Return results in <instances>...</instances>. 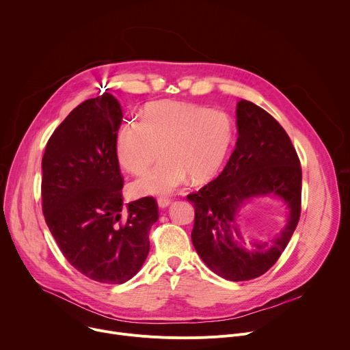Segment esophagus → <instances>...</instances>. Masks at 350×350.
<instances>
[{
	"instance_id": "34e87169",
	"label": "esophagus",
	"mask_w": 350,
	"mask_h": 350,
	"mask_svg": "<svg viewBox=\"0 0 350 350\" xmlns=\"http://www.w3.org/2000/svg\"><path fill=\"white\" fill-rule=\"evenodd\" d=\"M170 205V199H167V198H159L158 199V206L161 208V209H165V208H167Z\"/></svg>"
}]
</instances>
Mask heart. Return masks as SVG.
Here are the masks:
<instances>
[{"label":"heart","instance_id":"1","mask_svg":"<svg viewBox=\"0 0 350 350\" xmlns=\"http://www.w3.org/2000/svg\"><path fill=\"white\" fill-rule=\"evenodd\" d=\"M235 135L232 119L223 111L196 104L158 103L145 108L142 123L122 127L116 141L120 165L133 174L137 195H167L188 180L205 181L223 166Z\"/></svg>","mask_w":350,"mask_h":350}]
</instances>
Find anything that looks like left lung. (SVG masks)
<instances>
[{
	"mask_svg": "<svg viewBox=\"0 0 350 350\" xmlns=\"http://www.w3.org/2000/svg\"><path fill=\"white\" fill-rule=\"evenodd\" d=\"M237 129L235 149L224 170L187 199L195 209L191 239L196 254L217 275L246 281L265 274L278 260L297 226L302 167L285 130L254 103L241 99L237 104ZM260 196L286 204V226L266 241H247L239 213Z\"/></svg>",
	"mask_w": 350,
	"mask_h": 350,
	"instance_id": "8db88e82",
	"label": "left lung"
}]
</instances>
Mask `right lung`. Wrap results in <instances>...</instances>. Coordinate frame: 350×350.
<instances>
[{"instance_id":"add662e5","label":"right lung","mask_w":350,"mask_h":350,"mask_svg":"<svg viewBox=\"0 0 350 350\" xmlns=\"http://www.w3.org/2000/svg\"><path fill=\"white\" fill-rule=\"evenodd\" d=\"M122 119L112 94L87 99L48 139L41 162L49 231L76 270L103 284H123L139 271L159 217L154 198L123 204L116 155Z\"/></svg>"}]
</instances>
